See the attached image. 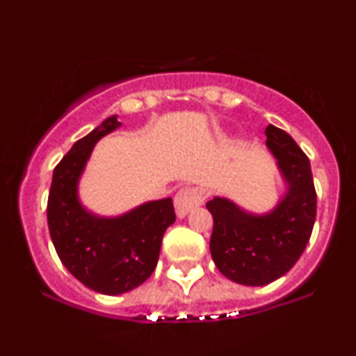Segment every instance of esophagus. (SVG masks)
Masks as SVG:
<instances>
[{
    "label": "esophagus",
    "instance_id": "1",
    "mask_svg": "<svg viewBox=\"0 0 356 356\" xmlns=\"http://www.w3.org/2000/svg\"><path fill=\"white\" fill-rule=\"evenodd\" d=\"M204 201V191L199 187H187V189L179 191L174 197L175 214L179 218H186L194 207L201 206Z\"/></svg>",
    "mask_w": 356,
    "mask_h": 356
}]
</instances>
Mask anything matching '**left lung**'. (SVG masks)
<instances>
[{"instance_id": "1", "label": "left lung", "mask_w": 356, "mask_h": 356, "mask_svg": "<svg viewBox=\"0 0 356 356\" xmlns=\"http://www.w3.org/2000/svg\"><path fill=\"white\" fill-rule=\"evenodd\" d=\"M266 145L286 182V194L266 214H251L226 197L206 204L214 219L211 256L227 280L264 286L289 271L303 254L314 219V192L309 159L291 136L266 127Z\"/></svg>"}]
</instances>
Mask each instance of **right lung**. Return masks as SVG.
<instances>
[{"label":"right lung","mask_w":356,"mask_h":356,"mask_svg":"<svg viewBox=\"0 0 356 356\" xmlns=\"http://www.w3.org/2000/svg\"><path fill=\"white\" fill-rule=\"evenodd\" d=\"M120 125L112 115L73 144L53 170L47 206L48 229L63 266L87 288L110 296L137 288L152 275L164 232L175 220L170 197L117 218H102L81 206L79 181L93 147Z\"/></svg>","instance_id":"obj_1"}]
</instances>
